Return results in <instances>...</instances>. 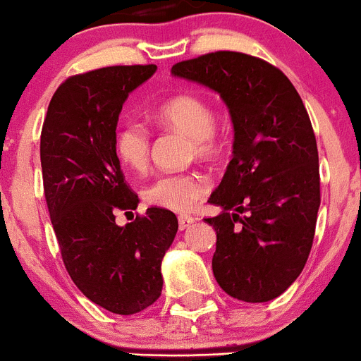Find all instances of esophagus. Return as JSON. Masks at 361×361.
<instances>
[{"instance_id": "esophagus-1", "label": "esophagus", "mask_w": 361, "mask_h": 361, "mask_svg": "<svg viewBox=\"0 0 361 361\" xmlns=\"http://www.w3.org/2000/svg\"><path fill=\"white\" fill-rule=\"evenodd\" d=\"M191 224H195V219H192L191 215H179V227L180 231H184V228H188Z\"/></svg>"}]
</instances>
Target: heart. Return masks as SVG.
<instances>
[{
	"mask_svg": "<svg viewBox=\"0 0 361 361\" xmlns=\"http://www.w3.org/2000/svg\"><path fill=\"white\" fill-rule=\"evenodd\" d=\"M161 123L191 137V153L210 158L220 149V134L215 129V114L203 98L196 94H179L158 108ZM115 153L123 165L134 172H142L149 164L151 135L142 123L123 122L115 133ZM207 180L200 172L161 173L142 191L146 203L172 212H188L200 197L207 195Z\"/></svg>",
	"mask_w": 361,
	"mask_h": 361,
	"instance_id": "b5f03b06",
	"label": "heart"
}]
</instances>
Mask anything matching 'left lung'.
<instances>
[{
	"instance_id": "left-lung-1",
	"label": "left lung",
	"mask_w": 361,
	"mask_h": 361,
	"mask_svg": "<svg viewBox=\"0 0 361 361\" xmlns=\"http://www.w3.org/2000/svg\"><path fill=\"white\" fill-rule=\"evenodd\" d=\"M172 73L222 96L234 151L204 219L216 232L212 269L228 296L265 303L303 270L320 207L319 149L296 87L269 61L215 51L179 61Z\"/></svg>"
}]
</instances>
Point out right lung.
Here are the masks:
<instances>
[{"instance_id": "1", "label": "right lung", "mask_w": 361, "mask_h": 361, "mask_svg": "<svg viewBox=\"0 0 361 361\" xmlns=\"http://www.w3.org/2000/svg\"><path fill=\"white\" fill-rule=\"evenodd\" d=\"M157 65H115L68 77L49 102L41 130V166L49 219L61 259L80 293L117 315H134L160 298L161 258L177 234V216L135 210L114 139L122 104Z\"/></svg>"}]
</instances>
